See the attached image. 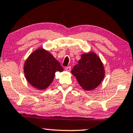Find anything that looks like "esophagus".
I'll use <instances>...</instances> for the list:
<instances>
[{
	"instance_id": "34e87169",
	"label": "esophagus",
	"mask_w": 133,
	"mask_h": 133,
	"mask_svg": "<svg viewBox=\"0 0 133 133\" xmlns=\"http://www.w3.org/2000/svg\"><path fill=\"white\" fill-rule=\"evenodd\" d=\"M65 70L67 71H71V66H68V67H65Z\"/></svg>"
}]
</instances>
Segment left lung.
Masks as SVG:
<instances>
[{"label": "left lung", "mask_w": 133, "mask_h": 133, "mask_svg": "<svg viewBox=\"0 0 133 133\" xmlns=\"http://www.w3.org/2000/svg\"><path fill=\"white\" fill-rule=\"evenodd\" d=\"M72 73L84 90L97 88L104 78L105 71L101 60L93 52L84 54L78 64L71 70Z\"/></svg>", "instance_id": "8db88e82"}]
</instances>
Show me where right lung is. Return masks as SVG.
Here are the masks:
<instances>
[{"instance_id":"obj_1","label":"right lung","mask_w":133,"mask_h":133,"mask_svg":"<svg viewBox=\"0 0 133 133\" xmlns=\"http://www.w3.org/2000/svg\"><path fill=\"white\" fill-rule=\"evenodd\" d=\"M64 69L47 51L38 49L33 52L26 61L24 72L30 84L38 90H45L53 81L56 72Z\"/></svg>"}]
</instances>
